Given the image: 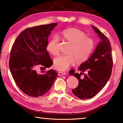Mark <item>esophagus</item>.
<instances>
[{
    "label": "esophagus",
    "instance_id": "obj_1",
    "mask_svg": "<svg viewBox=\"0 0 123 123\" xmlns=\"http://www.w3.org/2000/svg\"><path fill=\"white\" fill-rule=\"evenodd\" d=\"M59 76H62V75H64L66 74V72H59Z\"/></svg>",
    "mask_w": 123,
    "mask_h": 123
}]
</instances>
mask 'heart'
Wrapping results in <instances>:
<instances>
[{
    "instance_id": "heart-1",
    "label": "heart",
    "mask_w": 123,
    "mask_h": 123,
    "mask_svg": "<svg viewBox=\"0 0 123 123\" xmlns=\"http://www.w3.org/2000/svg\"><path fill=\"white\" fill-rule=\"evenodd\" d=\"M59 37L70 44L67 55H60L54 60V64L57 69L65 70L76 61L80 64L86 61L95 48V42L87 36L85 32L75 28L64 29L60 32ZM59 38L54 37L47 45V51L53 55L59 53Z\"/></svg>"
}]
</instances>
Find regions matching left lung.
<instances>
[{
    "label": "left lung",
    "mask_w": 123,
    "mask_h": 123,
    "mask_svg": "<svg viewBox=\"0 0 123 123\" xmlns=\"http://www.w3.org/2000/svg\"><path fill=\"white\" fill-rule=\"evenodd\" d=\"M101 41L88 60L81 64L79 69L82 73H76L74 69L69 71L79 80L76 88L72 89L74 95L81 99H88L94 97L105 86L111 75L113 60L111 46L107 37L98 29L92 26ZM86 71V74L84 72ZM84 74V78L80 76Z\"/></svg>",
    "instance_id": "obj_1"
}]
</instances>
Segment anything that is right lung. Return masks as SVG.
Masks as SVG:
<instances>
[{"instance_id": "1", "label": "right lung", "mask_w": 123, "mask_h": 123, "mask_svg": "<svg viewBox=\"0 0 123 123\" xmlns=\"http://www.w3.org/2000/svg\"><path fill=\"white\" fill-rule=\"evenodd\" d=\"M57 23L25 29L17 37L10 52L9 68L19 88L28 96H42L50 90L57 76L56 70L42 74L36 72L37 66L49 68L53 61L47 50L48 37Z\"/></svg>"}]
</instances>
